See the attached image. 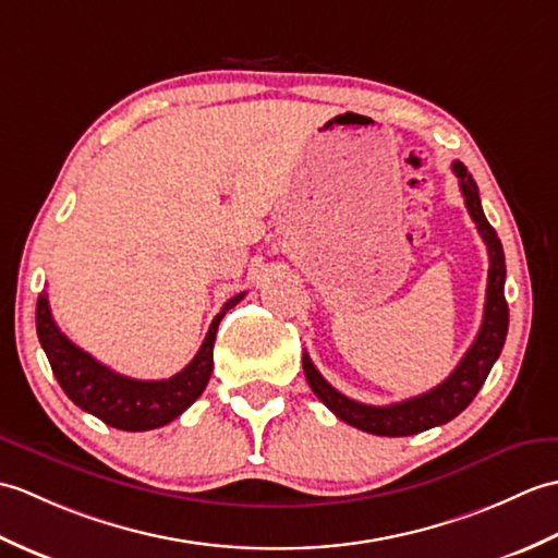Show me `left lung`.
Instances as JSON below:
<instances>
[{
    "label": "left lung",
    "instance_id": "8db88e82",
    "mask_svg": "<svg viewBox=\"0 0 558 558\" xmlns=\"http://www.w3.org/2000/svg\"><path fill=\"white\" fill-rule=\"evenodd\" d=\"M453 174L458 177V185H461L468 213L473 217L482 241L487 243V253H489L487 299H485V315H482V327L477 331L473 345H470L468 353L463 355V361L456 365L453 373L441 384H437L435 389L413 396V399H405L401 403H391V405H367V403H357L349 399V396H343L341 391L333 389L331 384L317 373L311 355L303 353V373L317 399L325 403L339 420H343V423H349L363 432H369V435L408 437V435H417V432H425L429 427L449 423V420H453L458 413L465 411L470 401L475 399L480 387L485 384L489 375L492 365L497 363V357L504 349L506 331H509V303L504 299V281H506L504 247L497 231L492 229L485 213H482L475 179L468 174L465 165L461 162H453Z\"/></svg>",
    "mask_w": 558,
    "mask_h": 558
}]
</instances>
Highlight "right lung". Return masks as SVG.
<instances>
[{"label":"right lung","instance_id":"add662e5","mask_svg":"<svg viewBox=\"0 0 558 558\" xmlns=\"http://www.w3.org/2000/svg\"><path fill=\"white\" fill-rule=\"evenodd\" d=\"M245 293L233 295L209 325L207 337L193 361L169 379H133L109 369L90 353L78 349L59 331L43 291L35 307L37 339L52 365V373L69 399L85 413L100 417L109 427L123 432H145L162 427L179 417L207 387L213 375V349L221 317L231 311Z\"/></svg>","mask_w":558,"mask_h":558}]
</instances>
